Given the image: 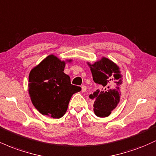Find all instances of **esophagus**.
<instances>
[{
  "instance_id": "esophagus-1",
  "label": "esophagus",
  "mask_w": 156,
  "mask_h": 156,
  "mask_svg": "<svg viewBox=\"0 0 156 156\" xmlns=\"http://www.w3.org/2000/svg\"><path fill=\"white\" fill-rule=\"evenodd\" d=\"M86 91H87V87H86V86L83 85L81 87V92H85Z\"/></svg>"
}]
</instances>
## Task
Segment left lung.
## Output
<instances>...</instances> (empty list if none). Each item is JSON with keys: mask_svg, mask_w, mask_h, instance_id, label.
I'll use <instances>...</instances> for the list:
<instances>
[{"mask_svg": "<svg viewBox=\"0 0 156 156\" xmlns=\"http://www.w3.org/2000/svg\"><path fill=\"white\" fill-rule=\"evenodd\" d=\"M92 74L93 80L101 88L89 94L94 100L93 110L99 117H106L120 101L122 75L117 64L105 57H102L94 64L87 62Z\"/></svg>", "mask_w": 156, "mask_h": 156, "instance_id": "1", "label": "left lung"}]
</instances>
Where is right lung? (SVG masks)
Wrapping results in <instances>:
<instances>
[{
    "label": "right lung",
    "instance_id": "right-lung-1",
    "mask_svg": "<svg viewBox=\"0 0 156 156\" xmlns=\"http://www.w3.org/2000/svg\"><path fill=\"white\" fill-rule=\"evenodd\" d=\"M51 54L31 69L28 76V93L34 107L42 115L61 118L67 112L71 97L80 92L64 73L66 62Z\"/></svg>",
    "mask_w": 156,
    "mask_h": 156
}]
</instances>
